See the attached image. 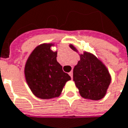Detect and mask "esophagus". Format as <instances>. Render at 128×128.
<instances>
[{"label": "esophagus", "instance_id": "esophagus-1", "mask_svg": "<svg viewBox=\"0 0 128 128\" xmlns=\"http://www.w3.org/2000/svg\"><path fill=\"white\" fill-rule=\"evenodd\" d=\"M69 75H70V76L71 77V78L72 79V72L70 71V72H69Z\"/></svg>", "mask_w": 128, "mask_h": 128}]
</instances>
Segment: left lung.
Instances as JSON below:
<instances>
[{
    "instance_id": "obj_1",
    "label": "left lung",
    "mask_w": 128,
    "mask_h": 128,
    "mask_svg": "<svg viewBox=\"0 0 128 128\" xmlns=\"http://www.w3.org/2000/svg\"><path fill=\"white\" fill-rule=\"evenodd\" d=\"M69 47L78 52L73 45ZM80 60L73 69V80L82 98L98 100L103 98L111 82V76L106 65L92 53L79 54Z\"/></svg>"
}]
</instances>
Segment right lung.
<instances>
[{
    "label": "right lung",
    "instance_id": "right-lung-1",
    "mask_svg": "<svg viewBox=\"0 0 128 128\" xmlns=\"http://www.w3.org/2000/svg\"><path fill=\"white\" fill-rule=\"evenodd\" d=\"M54 43H42L30 54L25 65L24 74L32 94L40 99L59 97L70 76L57 61L58 51H52Z\"/></svg>",
    "mask_w": 128,
    "mask_h": 128
}]
</instances>
